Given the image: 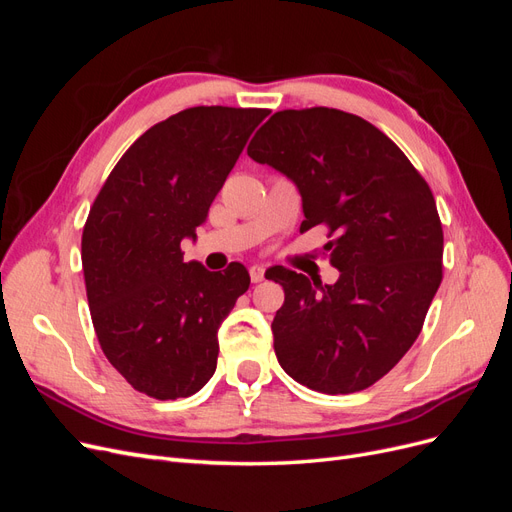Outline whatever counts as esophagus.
Segmentation results:
<instances>
[{
  "label": "esophagus",
  "mask_w": 512,
  "mask_h": 512,
  "mask_svg": "<svg viewBox=\"0 0 512 512\" xmlns=\"http://www.w3.org/2000/svg\"><path fill=\"white\" fill-rule=\"evenodd\" d=\"M250 280H252L254 284H258V282L265 280V269H262L260 265H254V267H250Z\"/></svg>",
  "instance_id": "esophagus-1"
}]
</instances>
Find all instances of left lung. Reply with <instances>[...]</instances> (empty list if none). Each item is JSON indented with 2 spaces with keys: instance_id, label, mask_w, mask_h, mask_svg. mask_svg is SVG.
Returning <instances> with one entry per match:
<instances>
[{
  "instance_id": "8db88e82",
  "label": "left lung",
  "mask_w": 512,
  "mask_h": 512,
  "mask_svg": "<svg viewBox=\"0 0 512 512\" xmlns=\"http://www.w3.org/2000/svg\"><path fill=\"white\" fill-rule=\"evenodd\" d=\"M247 156L301 192V232L327 228L335 284L273 267L284 288L273 318L282 369L307 389L348 395L378 382L423 329L442 282L444 235L423 175L389 136L337 108L280 111Z\"/></svg>"
}]
</instances>
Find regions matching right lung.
I'll return each mask as SVG.
<instances>
[{
	"instance_id": "right-lung-1",
	"label": "right lung",
	"mask_w": 512,
	"mask_h": 512,
	"mask_svg": "<svg viewBox=\"0 0 512 512\" xmlns=\"http://www.w3.org/2000/svg\"><path fill=\"white\" fill-rule=\"evenodd\" d=\"M267 108L194 106L138 136L89 209L81 260L100 348L132 389L190 397L218 365V329L250 286L239 262H183Z\"/></svg>"
}]
</instances>
